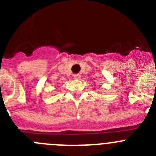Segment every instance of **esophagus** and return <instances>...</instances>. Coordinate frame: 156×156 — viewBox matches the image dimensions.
<instances>
[{"mask_svg":"<svg viewBox=\"0 0 156 156\" xmlns=\"http://www.w3.org/2000/svg\"><path fill=\"white\" fill-rule=\"evenodd\" d=\"M74 79L75 80H80V74H75V75H74Z\"/></svg>","mask_w":156,"mask_h":156,"instance_id":"esophagus-1","label":"esophagus"}]
</instances>
